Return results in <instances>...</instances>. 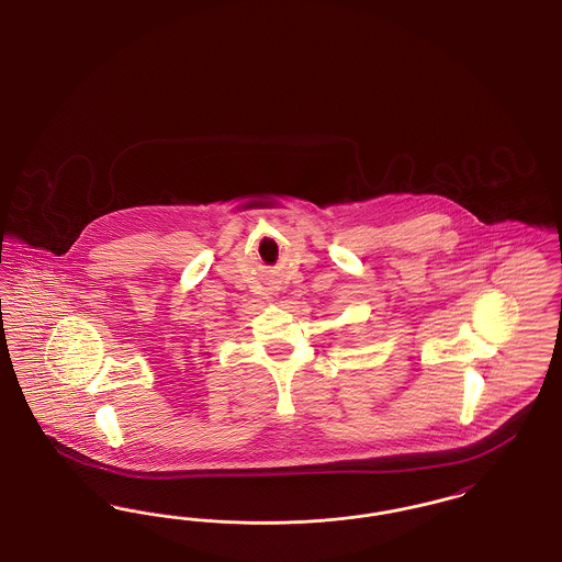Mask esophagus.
<instances>
[{"label":"esophagus","mask_w":562,"mask_h":562,"mask_svg":"<svg viewBox=\"0 0 562 562\" xmlns=\"http://www.w3.org/2000/svg\"><path fill=\"white\" fill-rule=\"evenodd\" d=\"M271 294H278V293H273V289H271V291H269V296H268V299H271Z\"/></svg>","instance_id":"34e87169"}]
</instances>
